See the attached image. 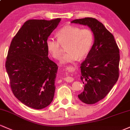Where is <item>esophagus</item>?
<instances>
[{
  "instance_id": "esophagus-1",
  "label": "esophagus",
  "mask_w": 130,
  "mask_h": 130,
  "mask_svg": "<svg viewBox=\"0 0 130 130\" xmlns=\"http://www.w3.org/2000/svg\"><path fill=\"white\" fill-rule=\"evenodd\" d=\"M65 80L67 81V82H68V83H71L74 80L73 78H72V77H70V76H67L66 77V78H65Z\"/></svg>"
}]
</instances>
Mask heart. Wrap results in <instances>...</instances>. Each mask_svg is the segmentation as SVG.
<instances>
[{"label":"heart","instance_id":"obj_1","mask_svg":"<svg viewBox=\"0 0 130 130\" xmlns=\"http://www.w3.org/2000/svg\"><path fill=\"white\" fill-rule=\"evenodd\" d=\"M56 35L57 39L52 37L47 39L46 47L52 57L58 59L61 55V44H67V52L60 59L62 64L75 62L78 57H85L91 51L94 42L93 32L88 28L65 26L57 31Z\"/></svg>","mask_w":130,"mask_h":130}]
</instances>
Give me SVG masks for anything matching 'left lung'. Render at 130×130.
Wrapping results in <instances>:
<instances>
[{
  "label": "left lung",
  "instance_id": "left-lung-1",
  "mask_svg": "<svg viewBox=\"0 0 130 130\" xmlns=\"http://www.w3.org/2000/svg\"><path fill=\"white\" fill-rule=\"evenodd\" d=\"M72 23L87 25L94 41L85 60L81 64V79L84 90L78 98L93 104L105 98L119 76L120 52L113 35L102 23L92 18L74 20Z\"/></svg>",
  "mask_w": 130,
  "mask_h": 130
}]
</instances>
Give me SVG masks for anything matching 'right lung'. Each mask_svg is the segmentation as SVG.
Segmentation results:
<instances>
[{
  "instance_id": "obj_1",
  "label": "right lung",
  "mask_w": 130,
  "mask_h": 130,
  "mask_svg": "<svg viewBox=\"0 0 130 130\" xmlns=\"http://www.w3.org/2000/svg\"><path fill=\"white\" fill-rule=\"evenodd\" d=\"M60 18L29 20L13 38L5 68L14 95L23 104L42 109L52 102L58 67L48 57L46 40Z\"/></svg>"
}]
</instances>
